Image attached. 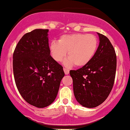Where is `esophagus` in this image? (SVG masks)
Returning a JSON list of instances; mask_svg holds the SVG:
<instances>
[{"instance_id": "1", "label": "esophagus", "mask_w": 130, "mask_h": 130, "mask_svg": "<svg viewBox=\"0 0 130 130\" xmlns=\"http://www.w3.org/2000/svg\"><path fill=\"white\" fill-rule=\"evenodd\" d=\"M63 71H64V72H65V75H68V74L69 73V71L68 69H67L63 68Z\"/></svg>"}]
</instances>
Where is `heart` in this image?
I'll return each instance as SVG.
<instances>
[{
  "instance_id": "heart-1",
  "label": "heart",
  "mask_w": 130,
  "mask_h": 130,
  "mask_svg": "<svg viewBox=\"0 0 130 130\" xmlns=\"http://www.w3.org/2000/svg\"><path fill=\"white\" fill-rule=\"evenodd\" d=\"M99 41L94 35L86 34H71L60 36L58 41H53L50 44V52L53 59L61 62L67 56L69 59L64 62L69 67L73 64L81 67L87 65L93 58L98 48Z\"/></svg>"
}]
</instances>
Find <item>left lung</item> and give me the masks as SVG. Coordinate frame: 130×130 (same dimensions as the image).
I'll use <instances>...</instances> for the list:
<instances>
[{"label":"left lung","mask_w":130,"mask_h":130,"mask_svg":"<svg viewBox=\"0 0 130 130\" xmlns=\"http://www.w3.org/2000/svg\"><path fill=\"white\" fill-rule=\"evenodd\" d=\"M99 45L87 65L70 71L73 92L77 102L84 107L95 108L108 98L114 85L116 55L108 38L97 33Z\"/></svg>","instance_id":"8db88e82"}]
</instances>
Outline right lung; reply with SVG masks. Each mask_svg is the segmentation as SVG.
Listing matches in <instances>:
<instances>
[{
  "label": "right lung",
  "instance_id": "add662e5",
  "mask_svg": "<svg viewBox=\"0 0 130 130\" xmlns=\"http://www.w3.org/2000/svg\"><path fill=\"white\" fill-rule=\"evenodd\" d=\"M49 30L36 29L20 39L13 54V72L20 94L37 108L52 104L65 73L50 55Z\"/></svg>",
  "mask_w": 130,
  "mask_h": 130
}]
</instances>
